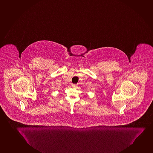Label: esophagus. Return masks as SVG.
Masks as SVG:
<instances>
[{"label": "esophagus", "mask_w": 153, "mask_h": 153, "mask_svg": "<svg viewBox=\"0 0 153 153\" xmlns=\"http://www.w3.org/2000/svg\"><path fill=\"white\" fill-rule=\"evenodd\" d=\"M72 86H73V88H76V87L77 86V85H76V84H73V85H72Z\"/></svg>", "instance_id": "obj_1"}]
</instances>
